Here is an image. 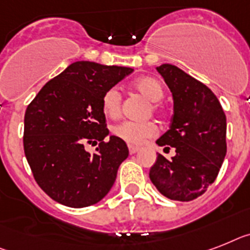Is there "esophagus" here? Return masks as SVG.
<instances>
[{
	"label": "esophagus",
	"instance_id": "1",
	"mask_svg": "<svg viewBox=\"0 0 250 250\" xmlns=\"http://www.w3.org/2000/svg\"><path fill=\"white\" fill-rule=\"evenodd\" d=\"M138 150H139V147H134V146H129V152H130V154L137 153Z\"/></svg>",
	"mask_w": 250,
	"mask_h": 250
}]
</instances>
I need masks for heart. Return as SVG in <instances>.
Masks as SVG:
<instances>
[{
	"instance_id": "obj_1",
	"label": "heart",
	"mask_w": 250,
	"mask_h": 250,
	"mask_svg": "<svg viewBox=\"0 0 250 250\" xmlns=\"http://www.w3.org/2000/svg\"><path fill=\"white\" fill-rule=\"evenodd\" d=\"M134 88L150 102H158L164 97V88L157 79L152 76H142L134 82ZM102 112L108 119H117L121 113V93L116 86L107 89L102 97ZM115 137L131 146H139L157 133V127L152 123L124 121L113 127Z\"/></svg>"
}]
</instances>
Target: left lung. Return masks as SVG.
Wrapping results in <instances>:
<instances>
[{"instance_id": "obj_1", "label": "left lung", "mask_w": 250, "mask_h": 250, "mask_svg": "<svg viewBox=\"0 0 250 250\" xmlns=\"http://www.w3.org/2000/svg\"><path fill=\"white\" fill-rule=\"evenodd\" d=\"M156 69L174 100L170 129L156 143L174 147L176 156L168 161L158 153L149 179L168 199L193 201L207 190L221 168L226 156V116L217 97L199 80L170 63Z\"/></svg>"}]
</instances>
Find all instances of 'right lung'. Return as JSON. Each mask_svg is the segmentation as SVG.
<instances>
[{
    "instance_id": "obj_1",
    "label": "right lung",
    "mask_w": 250,
    "mask_h": 250,
    "mask_svg": "<svg viewBox=\"0 0 250 250\" xmlns=\"http://www.w3.org/2000/svg\"><path fill=\"white\" fill-rule=\"evenodd\" d=\"M131 67L76 61L44 84L24 117V152L34 179L53 201L73 208L98 203L129 156L126 143L108 142L102 97ZM100 142L94 154L86 143Z\"/></svg>"
}]
</instances>
